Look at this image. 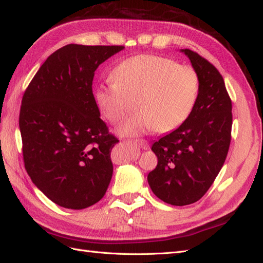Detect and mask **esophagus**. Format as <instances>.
I'll use <instances>...</instances> for the list:
<instances>
[{"label": "esophagus", "instance_id": "34e87169", "mask_svg": "<svg viewBox=\"0 0 263 263\" xmlns=\"http://www.w3.org/2000/svg\"><path fill=\"white\" fill-rule=\"evenodd\" d=\"M136 143L139 144V145L141 146V148L144 149V150H146V149L149 148V143H148V141H146V140H144V139H138V140H136Z\"/></svg>", "mask_w": 263, "mask_h": 263}]
</instances>
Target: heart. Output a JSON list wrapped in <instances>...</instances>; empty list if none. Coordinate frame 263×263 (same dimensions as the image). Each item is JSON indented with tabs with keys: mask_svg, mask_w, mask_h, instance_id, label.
Masks as SVG:
<instances>
[{
	"mask_svg": "<svg viewBox=\"0 0 263 263\" xmlns=\"http://www.w3.org/2000/svg\"><path fill=\"white\" fill-rule=\"evenodd\" d=\"M111 79L113 84L96 87L95 103L103 117L117 125L136 102L139 113L119 130L129 137L176 130L193 112L199 91V78L194 68L152 54L123 60L113 69Z\"/></svg>",
	"mask_w": 263,
	"mask_h": 263,
	"instance_id": "obj_1",
	"label": "heart"
}]
</instances>
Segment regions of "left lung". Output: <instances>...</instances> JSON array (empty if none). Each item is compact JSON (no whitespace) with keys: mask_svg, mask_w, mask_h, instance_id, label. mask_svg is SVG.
<instances>
[{"mask_svg":"<svg viewBox=\"0 0 263 263\" xmlns=\"http://www.w3.org/2000/svg\"><path fill=\"white\" fill-rule=\"evenodd\" d=\"M180 51L198 75V97L184 123L152 144L158 164L148 175L156 196L175 206L193 204L209 191L227 159L232 130V102L222 75L197 52Z\"/></svg>","mask_w":263,"mask_h":263,"instance_id":"1","label":"left lung"}]
</instances>
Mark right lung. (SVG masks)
Here are the masks:
<instances>
[{
	"mask_svg": "<svg viewBox=\"0 0 263 263\" xmlns=\"http://www.w3.org/2000/svg\"><path fill=\"white\" fill-rule=\"evenodd\" d=\"M123 46L67 45L47 58L22 97L19 126L24 167L33 184L65 209L103 198L119 140L100 117L95 70Z\"/></svg>",
	"mask_w": 263,
	"mask_h": 263,
	"instance_id": "1",
	"label": "right lung"
}]
</instances>
